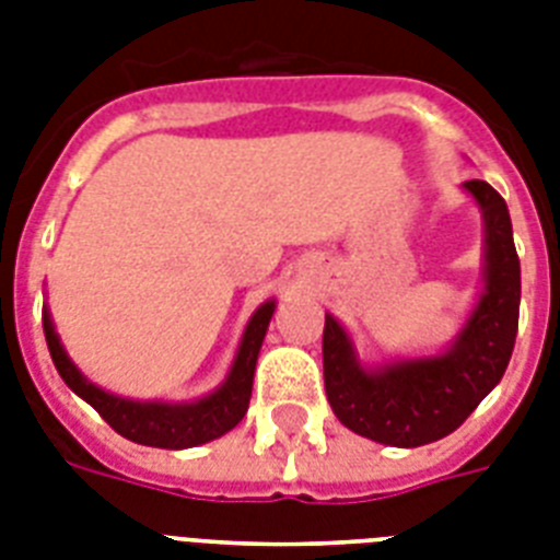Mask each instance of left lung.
<instances>
[{
	"mask_svg": "<svg viewBox=\"0 0 560 560\" xmlns=\"http://www.w3.org/2000/svg\"><path fill=\"white\" fill-rule=\"evenodd\" d=\"M486 218V293L451 351L366 372L349 337L325 316V395L358 435L392 447H421L453 433L503 377L521 316V258L509 206L482 179L465 183Z\"/></svg>",
	"mask_w": 560,
	"mask_h": 560,
	"instance_id": "left-lung-1",
	"label": "left lung"
}]
</instances>
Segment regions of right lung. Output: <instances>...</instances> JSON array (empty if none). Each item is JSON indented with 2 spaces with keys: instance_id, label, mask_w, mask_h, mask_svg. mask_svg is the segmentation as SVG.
Masks as SVG:
<instances>
[{
  "instance_id": "add662e5",
  "label": "right lung",
  "mask_w": 560,
  "mask_h": 560,
  "mask_svg": "<svg viewBox=\"0 0 560 560\" xmlns=\"http://www.w3.org/2000/svg\"><path fill=\"white\" fill-rule=\"evenodd\" d=\"M272 311H276V302H267V305L255 311V316L246 325L235 366L229 372L226 383L218 392H211L209 398L197 400V404H139V400L116 398V395L98 389L95 383L86 381L72 366V360L66 358L63 346L57 340L48 311H43V331H46L55 369L60 372L66 386L74 395H81L118 435H125L136 444H148V447L183 451V447H197V444H206L211 439H218V435L229 433L246 416L249 395H253L255 360H258V351H261Z\"/></svg>"
}]
</instances>
